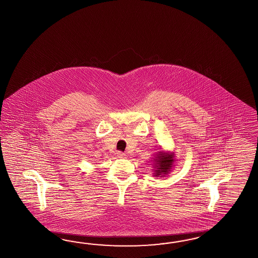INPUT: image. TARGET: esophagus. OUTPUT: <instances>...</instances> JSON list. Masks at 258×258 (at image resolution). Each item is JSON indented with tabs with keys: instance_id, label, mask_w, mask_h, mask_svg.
Listing matches in <instances>:
<instances>
[{
	"instance_id": "1",
	"label": "esophagus",
	"mask_w": 258,
	"mask_h": 258,
	"mask_svg": "<svg viewBox=\"0 0 258 258\" xmlns=\"http://www.w3.org/2000/svg\"><path fill=\"white\" fill-rule=\"evenodd\" d=\"M117 157H120V158H124V157H126V155L124 154V153H122V152H117Z\"/></svg>"
}]
</instances>
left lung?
I'll list each match as a JSON object with an SVG mask.
<instances>
[{
	"mask_svg": "<svg viewBox=\"0 0 258 258\" xmlns=\"http://www.w3.org/2000/svg\"><path fill=\"white\" fill-rule=\"evenodd\" d=\"M174 153L170 152H157L154 159V173L155 176H165L170 172L174 166Z\"/></svg>",
	"mask_w": 258,
	"mask_h": 258,
	"instance_id": "1",
	"label": "left lung"
}]
</instances>
